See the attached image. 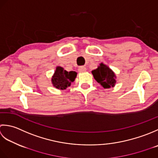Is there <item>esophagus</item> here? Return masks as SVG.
Wrapping results in <instances>:
<instances>
[{
  "instance_id": "esophagus-1",
  "label": "esophagus",
  "mask_w": 158,
  "mask_h": 158,
  "mask_svg": "<svg viewBox=\"0 0 158 158\" xmlns=\"http://www.w3.org/2000/svg\"><path fill=\"white\" fill-rule=\"evenodd\" d=\"M78 71H79V72H80V73L85 72L86 71V68L84 66H80V67H78Z\"/></svg>"
}]
</instances>
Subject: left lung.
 Masks as SVG:
<instances>
[{"mask_svg":"<svg viewBox=\"0 0 158 158\" xmlns=\"http://www.w3.org/2000/svg\"><path fill=\"white\" fill-rule=\"evenodd\" d=\"M91 73L95 80L103 88L110 89L115 86L117 76L110 67L103 63L99 64L98 68L93 70Z\"/></svg>","mask_w":158,"mask_h":158,"instance_id":"1","label":"left lung"}]
</instances>
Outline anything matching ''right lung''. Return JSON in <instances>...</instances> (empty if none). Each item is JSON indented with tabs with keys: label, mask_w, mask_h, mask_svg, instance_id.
<instances>
[{
	"label": "right lung",
	"mask_w": 158,
	"mask_h": 158,
	"mask_svg": "<svg viewBox=\"0 0 158 158\" xmlns=\"http://www.w3.org/2000/svg\"><path fill=\"white\" fill-rule=\"evenodd\" d=\"M77 76L76 72H67L62 67L57 66L51 79L54 87L60 90L66 89L75 80Z\"/></svg>",
	"instance_id": "right-lung-1"
}]
</instances>
